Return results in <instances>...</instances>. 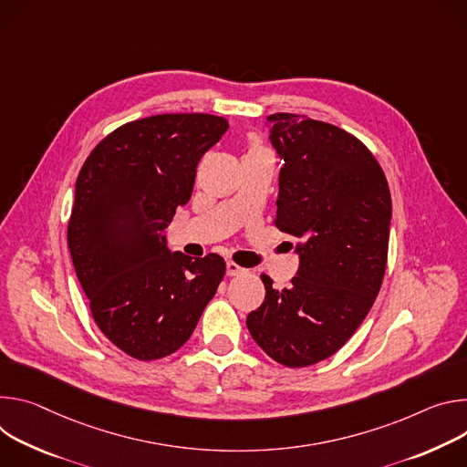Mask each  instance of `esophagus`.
Masks as SVG:
<instances>
[{
    "label": "esophagus",
    "mask_w": 467,
    "mask_h": 467,
    "mask_svg": "<svg viewBox=\"0 0 467 467\" xmlns=\"http://www.w3.org/2000/svg\"><path fill=\"white\" fill-rule=\"evenodd\" d=\"M244 273H246V269L239 267L235 262H228L226 264V275L228 276H239V275H244Z\"/></svg>",
    "instance_id": "1"
}]
</instances>
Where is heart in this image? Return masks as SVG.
Wrapping results in <instances>:
<instances>
[{"mask_svg":"<svg viewBox=\"0 0 467 467\" xmlns=\"http://www.w3.org/2000/svg\"><path fill=\"white\" fill-rule=\"evenodd\" d=\"M254 150H264V148H262V146H260V144H254V146H252V148H250V151H254Z\"/></svg>","mask_w":467,"mask_h":467,"instance_id":"obj_1","label":"heart"}]
</instances>
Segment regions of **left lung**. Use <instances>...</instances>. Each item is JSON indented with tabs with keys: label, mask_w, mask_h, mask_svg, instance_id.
Masks as SVG:
<instances>
[{
	"label": "left lung",
	"mask_w": 467,
	"mask_h": 467,
	"mask_svg": "<svg viewBox=\"0 0 467 467\" xmlns=\"http://www.w3.org/2000/svg\"><path fill=\"white\" fill-rule=\"evenodd\" d=\"M267 122L284 160L275 224L300 239V264L282 291L262 275L265 300L246 327L278 364L307 368L369 314L386 273L391 196L375 155L345 130L293 113Z\"/></svg>",
	"instance_id": "1"
}]
</instances>
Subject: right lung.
Segmentation results:
<instances>
[{"mask_svg":"<svg viewBox=\"0 0 467 467\" xmlns=\"http://www.w3.org/2000/svg\"><path fill=\"white\" fill-rule=\"evenodd\" d=\"M228 128L203 113L128 122L79 171L67 235L74 269L98 328L131 358L176 352L224 278L219 254L171 252L165 228L189 202L202 155Z\"/></svg>","mask_w":467,"mask_h":467,"instance_id":"obj_1","label":"right lung"}]
</instances>
